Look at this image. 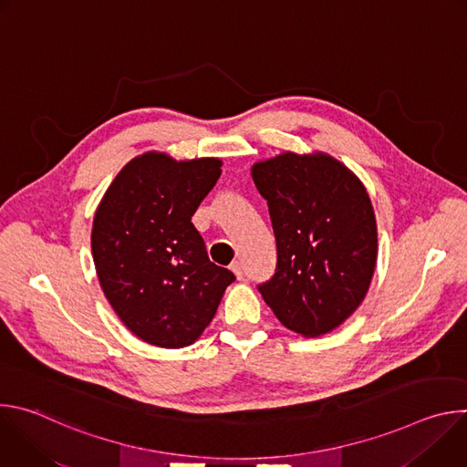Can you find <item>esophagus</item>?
<instances>
[{
  "instance_id": "34e87169",
  "label": "esophagus",
  "mask_w": 467,
  "mask_h": 467,
  "mask_svg": "<svg viewBox=\"0 0 467 467\" xmlns=\"http://www.w3.org/2000/svg\"><path fill=\"white\" fill-rule=\"evenodd\" d=\"M231 272L234 274V277L240 281V279H244V270H242V264L240 262H233L231 264Z\"/></svg>"
}]
</instances>
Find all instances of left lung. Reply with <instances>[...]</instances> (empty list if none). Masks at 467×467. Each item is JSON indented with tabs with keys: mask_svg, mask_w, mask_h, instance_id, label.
<instances>
[{
	"mask_svg": "<svg viewBox=\"0 0 467 467\" xmlns=\"http://www.w3.org/2000/svg\"><path fill=\"white\" fill-rule=\"evenodd\" d=\"M268 202L277 272L258 290L305 338L338 328L364 301L377 265V220L362 181L323 151H283L251 166Z\"/></svg>",
	"mask_w": 467,
	"mask_h": 467,
	"instance_id": "8db88e82",
	"label": "left lung"
}]
</instances>
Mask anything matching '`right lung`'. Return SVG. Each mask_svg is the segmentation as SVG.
Here are the masks:
<instances>
[{"instance_id":"right-lung-1","label":"right lung","mask_w":467,"mask_h":467,"mask_svg":"<svg viewBox=\"0 0 467 467\" xmlns=\"http://www.w3.org/2000/svg\"><path fill=\"white\" fill-rule=\"evenodd\" d=\"M222 159L132 157L112 179L92 222V256L105 297L146 344L192 346L211 325L234 275L209 260L192 223Z\"/></svg>"}]
</instances>
